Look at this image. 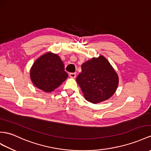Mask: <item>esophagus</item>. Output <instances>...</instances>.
<instances>
[{"label":"esophagus","mask_w":151,"mask_h":151,"mask_svg":"<svg viewBox=\"0 0 151 151\" xmlns=\"http://www.w3.org/2000/svg\"><path fill=\"white\" fill-rule=\"evenodd\" d=\"M69 76H70V78H75L76 76V73H70Z\"/></svg>","instance_id":"34e87169"}]
</instances>
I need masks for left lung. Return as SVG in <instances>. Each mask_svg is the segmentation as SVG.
Segmentation results:
<instances>
[{"mask_svg": "<svg viewBox=\"0 0 151 151\" xmlns=\"http://www.w3.org/2000/svg\"><path fill=\"white\" fill-rule=\"evenodd\" d=\"M81 68L76 81L88 101L98 103L107 100L115 92L118 76L104 57L92 58L84 63Z\"/></svg>", "mask_w": 151, "mask_h": 151, "instance_id": "8db88e82", "label": "left lung"}]
</instances>
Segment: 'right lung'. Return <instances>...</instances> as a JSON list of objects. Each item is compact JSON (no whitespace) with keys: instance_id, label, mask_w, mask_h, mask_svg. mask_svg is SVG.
Here are the masks:
<instances>
[{"instance_id":"add662e5","label":"right lung","mask_w":151,"mask_h":151,"mask_svg":"<svg viewBox=\"0 0 151 151\" xmlns=\"http://www.w3.org/2000/svg\"><path fill=\"white\" fill-rule=\"evenodd\" d=\"M30 73L33 84L46 92L54 90L68 77L60 58L52 53H47L36 60Z\"/></svg>"}]
</instances>
